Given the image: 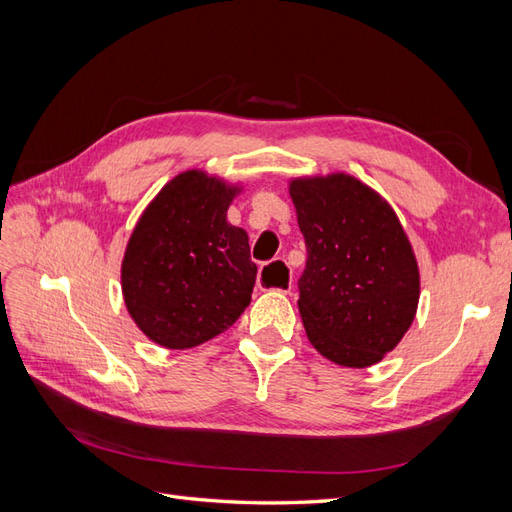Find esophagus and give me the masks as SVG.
<instances>
[{"label":"esophagus","instance_id":"esophagus-1","mask_svg":"<svg viewBox=\"0 0 512 512\" xmlns=\"http://www.w3.org/2000/svg\"><path fill=\"white\" fill-rule=\"evenodd\" d=\"M258 286L262 290H280V292H288L292 286V277H290V269L284 260H275L271 265L262 267L258 273Z\"/></svg>","mask_w":512,"mask_h":512}]
</instances>
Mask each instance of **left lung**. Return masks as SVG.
I'll return each instance as SVG.
<instances>
[{
  "label": "left lung",
  "instance_id": "8db88e82",
  "mask_svg": "<svg viewBox=\"0 0 512 512\" xmlns=\"http://www.w3.org/2000/svg\"><path fill=\"white\" fill-rule=\"evenodd\" d=\"M305 237L299 312L309 344L344 367L384 359L416 316L421 275L386 200L346 173L290 181Z\"/></svg>",
  "mask_w": 512,
  "mask_h": 512
}]
</instances>
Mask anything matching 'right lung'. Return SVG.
Wrapping results in <instances>:
<instances>
[{
  "label": "right lung",
  "mask_w": 512,
  "mask_h": 512,
  "mask_svg": "<svg viewBox=\"0 0 512 512\" xmlns=\"http://www.w3.org/2000/svg\"><path fill=\"white\" fill-rule=\"evenodd\" d=\"M239 192V185L203 170H185L136 222L121 262V290L151 342L170 350L200 346L250 305L256 282L250 241L226 220Z\"/></svg>",
  "instance_id": "right-lung-1"
}]
</instances>
